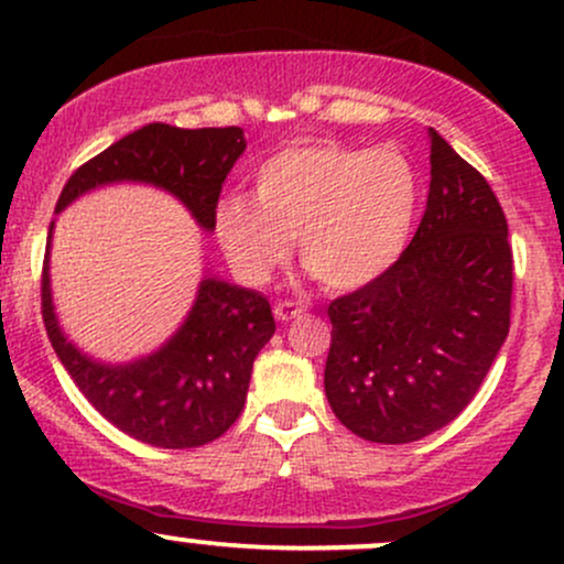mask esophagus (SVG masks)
Returning <instances> with one entry per match:
<instances>
[{
	"label": "esophagus",
	"instance_id": "obj_1",
	"mask_svg": "<svg viewBox=\"0 0 564 564\" xmlns=\"http://www.w3.org/2000/svg\"><path fill=\"white\" fill-rule=\"evenodd\" d=\"M275 318L278 321H294V318H300V315L304 313V304H300V302H291V300H283V302H278L275 304Z\"/></svg>",
	"mask_w": 564,
	"mask_h": 564
}]
</instances>
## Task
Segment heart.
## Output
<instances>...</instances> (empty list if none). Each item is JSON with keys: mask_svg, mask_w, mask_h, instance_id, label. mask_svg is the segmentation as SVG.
Masks as SVG:
<instances>
[{"mask_svg": "<svg viewBox=\"0 0 564 564\" xmlns=\"http://www.w3.org/2000/svg\"><path fill=\"white\" fill-rule=\"evenodd\" d=\"M254 198L217 204L215 230L232 270L264 283L300 236L302 264L326 289H360L403 257L422 180L398 148L291 142L254 170Z\"/></svg>", "mask_w": 564, "mask_h": 564, "instance_id": "b5f03b06", "label": "heart"}]
</instances>
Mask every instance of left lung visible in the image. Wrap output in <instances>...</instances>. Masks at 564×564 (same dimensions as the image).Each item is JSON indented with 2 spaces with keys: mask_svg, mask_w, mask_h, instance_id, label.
<instances>
[{
  "mask_svg": "<svg viewBox=\"0 0 564 564\" xmlns=\"http://www.w3.org/2000/svg\"><path fill=\"white\" fill-rule=\"evenodd\" d=\"M430 142V196L413 241L384 275L328 304V405L371 443H413L451 424L509 334L507 217L488 180L435 129Z\"/></svg>",
  "mask_w": 564,
  "mask_h": 564,
  "instance_id": "8db88e82",
  "label": "left lung"
}]
</instances>
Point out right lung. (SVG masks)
Returning a JSON list of instances; mask_svg holds the SVG:
<instances>
[{
	"label": "right lung",
	"instance_id": "right-lung-1",
	"mask_svg": "<svg viewBox=\"0 0 564 564\" xmlns=\"http://www.w3.org/2000/svg\"><path fill=\"white\" fill-rule=\"evenodd\" d=\"M243 151L241 127L145 124L70 174L55 212L95 187L145 183L183 200L209 232L225 177ZM53 225L42 270V318L84 398L116 430L156 448H198L225 435L243 411L257 352L275 334L270 302L260 291L206 275L185 323L156 352L132 364H100L68 341L57 323L50 289Z\"/></svg>",
	"mask_w": 564,
	"mask_h": 564
}]
</instances>
